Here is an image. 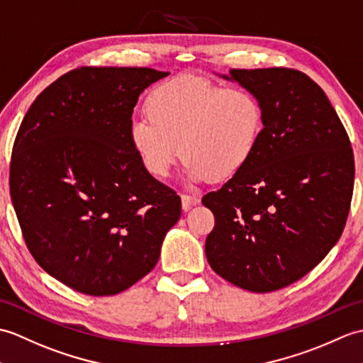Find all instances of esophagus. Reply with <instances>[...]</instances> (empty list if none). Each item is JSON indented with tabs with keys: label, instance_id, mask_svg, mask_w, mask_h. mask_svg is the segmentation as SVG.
I'll use <instances>...</instances> for the list:
<instances>
[{
	"label": "esophagus",
	"instance_id": "obj_1",
	"mask_svg": "<svg viewBox=\"0 0 363 363\" xmlns=\"http://www.w3.org/2000/svg\"><path fill=\"white\" fill-rule=\"evenodd\" d=\"M199 203H200V199L196 197V196H186V194L182 196V208H183V211H189L192 206H196Z\"/></svg>",
	"mask_w": 363,
	"mask_h": 363
}]
</instances>
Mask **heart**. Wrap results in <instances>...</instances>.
Returning <instances> with one entry per match:
<instances>
[{
  "label": "heart",
  "instance_id": "heart-1",
  "mask_svg": "<svg viewBox=\"0 0 363 363\" xmlns=\"http://www.w3.org/2000/svg\"><path fill=\"white\" fill-rule=\"evenodd\" d=\"M146 115L130 121L128 141L155 179L167 177L180 152L188 182L228 180L252 160L262 133V107L252 90L199 76L155 86Z\"/></svg>",
  "mask_w": 363,
  "mask_h": 363
}]
</instances>
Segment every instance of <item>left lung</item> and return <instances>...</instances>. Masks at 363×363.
<instances>
[{
    "label": "left lung",
    "mask_w": 363,
    "mask_h": 363,
    "mask_svg": "<svg viewBox=\"0 0 363 363\" xmlns=\"http://www.w3.org/2000/svg\"><path fill=\"white\" fill-rule=\"evenodd\" d=\"M252 90L262 133L242 171L202 203L216 225L205 242L217 275L250 292L283 289L340 239L354 188V157L325 91L291 68L230 69Z\"/></svg>",
    "instance_id": "obj_1"
}]
</instances>
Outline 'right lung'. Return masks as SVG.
I'll list each match as a JSON object with an SVG mask.
<instances>
[{
  "mask_svg": "<svg viewBox=\"0 0 363 363\" xmlns=\"http://www.w3.org/2000/svg\"><path fill=\"white\" fill-rule=\"evenodd\" d=\"M169 72L82 67L32 102L13 143L11 197L30 255L80 294L116 295L155 267L182 200L128 141L140 94Z\"/></svg>",
  "mask_w": 363,
  "mask_h": 363,
  "instance_id": "obj_1",
  "label": "right lung"
}]
</instances>
